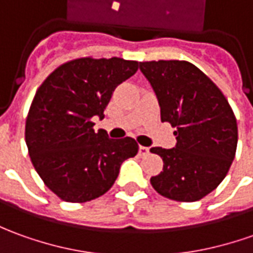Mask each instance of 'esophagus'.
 Masks as SVG:
<instances>
[{"label":"esophagus","mask_w":253,"mask_h":253,"mask_svg":"<svg viewBox=\"0 0 253 253\" xmlns=\"http://www.w3.org/2000/svg\"><path fill=\"white\" fill-rule=\"evenodd\" d=\"M138 152H140V155H147V154L149 152V148L140 145V148H138Z\"/></svg>","instance_id":"1"}]
</instances>
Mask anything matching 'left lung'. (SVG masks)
I'll use <instances>...</instances> for the list:
<instances>
[{"label": "left lung", "mask_w": 253, "mask_h": 253, "mask_svg": "<svg viewBox=\"0 0 253 253\" xmlns=\"http://www.w3.org/2000/svg\"><path fill=\"white\" fill-rule=\"evenodd\" d=\"M155 91L161 120L176 127V148H151L163 170L151 184L165 198L195 202L227 176L238 141L235 115L227 98L205 73L187 61L140 62Z\"/></svg>", "instance_id": "obj_1"}]
</instances>
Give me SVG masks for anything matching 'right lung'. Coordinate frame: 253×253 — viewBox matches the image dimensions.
Here are the masks:
<instances>
[{
  "mask_svg": "<svg viewBox=\"0 0 253 253\" xmlns=\"http://www.w3.org/2000/svg\"><path fill=\"white\" fill-rule=\"evenodd\" d=\"M140 62L84 56L62 63L42 82L26 118L25 138L33 166L58 198L83 204L104 195L120 166L138 152L134 138L94 131L113 91Z\"/></svg>",
  "mask_w": 253,
  "mask_h": 253,
  "instance_id": "add662e5",
  "label": "right lung"
}]
</instances>
